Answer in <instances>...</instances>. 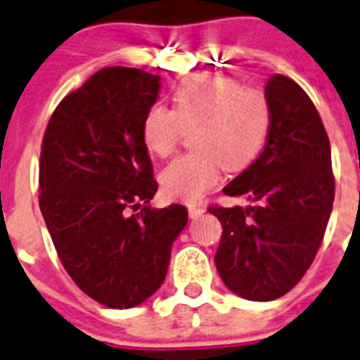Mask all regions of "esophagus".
<instances>
[{"label": "esophagus", "instance_id": "1", "mask_svg": "<svg viewBox=\"0 0 360 360\" xmlns=\"http://www.w3.org/2000/svg\"><path fill=\"white\" fill-rule=\"evenodd\" d=\"M202 214H205V208H202V206H195V205L188 206V215L192 219H198L199 215H202Z\"/></svg>", "mask_w": 360, "mask_h": 360}]
</instances>
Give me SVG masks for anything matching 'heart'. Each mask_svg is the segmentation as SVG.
Instances as JSON below:
<instances>
[{"label":"heart","instance_id":"obj_1","mask_svg":"<svg viewBox=\"0 0 360 360\" xmlns=\"http://www.w3.org/2000/svg\"><path fill=\"white\" fill-rule=\"evenodd\" d=\"M271 124L268 96L257 86L221 76H190L174 92L172 110L154 103L145 112L141 136L146 148L167 158L190 130L195 150L179 155L161 174V190L172 201L195 202L221 177L257 159Z\"/></svg>","mask_w":360,"mask_h":360}]
</instances>
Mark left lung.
<instances>
[{
	"label": "left lung",
	"mask_w": 360,
	"mask_h": 360,
	"mask_svg": "<svg viewBox=\"0 0 360 360\" xmlns=\"http://www.w3.org/2000/svg\"><path fill=\"white\" fill-rule=\"evenodd\" d=\"M264 94L271 106L266 145L223 190L252 206H208L223 226L219 275L248 301H274L302 279L335 198L326 128L308 94L281 74L266 81Z\"/></svg>",
	"instance_id": "1"
}]
</instances>
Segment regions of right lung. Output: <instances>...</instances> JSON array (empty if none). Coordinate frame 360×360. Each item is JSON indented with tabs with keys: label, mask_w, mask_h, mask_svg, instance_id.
<instances>
[{
	"label": "right lung",
	"mask_w": 360,
	"mask_h": 360,
	"mask_svg": "<svg viewBox=\"0 0 360 360\" xmlns=\"http://www.w3.org/2000/svg\"><path fill=\"white\" fill-rule=\"evenodd\" d=\"M161 77L108 67L59 103L39 159V208L59 261L81 292L134 308L167 277L183 205L155 210L158 192L141 123Z\"/></svg>",
	"instance_id": "1"
}]
</instances>
